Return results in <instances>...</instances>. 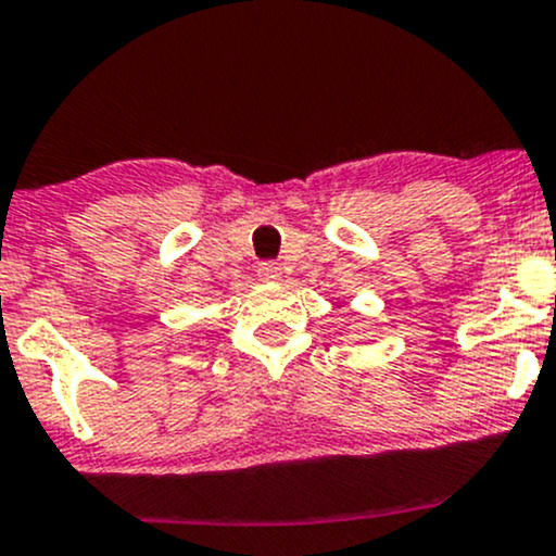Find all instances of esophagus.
Listing matches in <instances>:
<instances>
[{"mask_svg":"<svg viewBox=\"0 0 556 556\" xmlns=\"http://www.w3.org/2000/svg\"><path fill=\"white\" fill-rule=\"evenodd\" d=\"M257 273L262 280H278L280 276H283V270H280L278 262H262V265L257 267Z\"/></svg>","mask_w":556,"mask_h":556,"instance_id":"1","label":"esophagus"}]
</instances>
